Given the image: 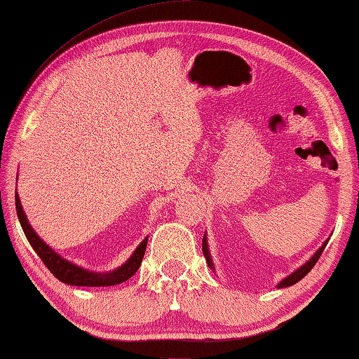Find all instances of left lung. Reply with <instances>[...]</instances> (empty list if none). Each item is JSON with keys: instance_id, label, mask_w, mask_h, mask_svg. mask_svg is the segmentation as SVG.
I'll list each match as a JSON object with an SVG mask.
<instances>
[{"instance_id": "1", "label": "left lung", "mask_w": 359, "mask_h": 359, "mask_svg": "<svg viewBox=\"0 0 359 359\" xmlns=\"http://www.w3.org/2000/svg\"><path fill=\"white\" fill-rule=\"evenodd\" d=\"M326 244H327V241L325 242L323 245H321L318 250H317V253L313 255V257L307 261L306 264L304 266H301L299 269L297 271H294L293 274L291 276H288L287 278H283V280L277 285L278 288H283V287H291V285H294V283H297L301 280V278H304L306 277L309 272L312 271V267L315 266V263H317L318 261V258L321 257V253H323V250H325V247H326ZM203 253H204V257H205V261H208V264H209V267H212V269H214V264H212V259H210V255H209V248H208V241H205V236L203 238Z\"/></svg>"}]
</instances>
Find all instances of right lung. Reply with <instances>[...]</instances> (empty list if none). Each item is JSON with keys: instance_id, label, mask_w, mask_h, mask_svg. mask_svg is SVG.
<instances>
[{"instance_id": "add662e5", "label": "right lung", "mask_w": 359, "mask_h": 359, "mask_svg": "<svg viewBox=\"0 0 359 359\" xmlns=\"http://www.w3.org/2000/svg\"><path fill=\"white\" fill-rule=\"evenodd\" d=\"M15 209H17V217H19V222L22 224V229L23 233H25L28 242L34 248V252L39 255V258L42 259V263L47 266V269L63 283L74 285V287H111V285H117L131 278L136 274V271L142 263L145 247H147V239H144L141 242V245H139L135 250V253L131 255V258L114 272H109V274H95V272L85 271L82 267H79L76 264L69 263V261L63 259L60 255L53 252L46 242H42L39 239V236L36 234L33 228L28 224V220L25 214H23L20 199L17 196V193H15Z\"/></svg>"}]
</instances>
